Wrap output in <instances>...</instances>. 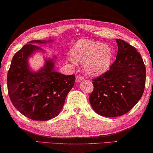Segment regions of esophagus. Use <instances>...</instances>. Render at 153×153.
Here are the masks:
<instances>
[{"instance_id": "esophagus-1", "label": "esophagus", "mask_w": 153, "mask_h": 153, "mask_svg": "<svg viewBox=\"0 0 153 153\" xmlns=\"http://www.w3.org/2000/svg\"><path fill=\"white\" fill-rule=\"evenodd\" d=\"M83 79H84V77L82 76H81V75H79V76H77L76 77V81L77 82H81Z\"/></svg>"}]
</instances>
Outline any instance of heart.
<instances>
[{
    "label": "heart",
    "instance_id": "1",
    "mask_svg": "<svg viewBox=\"0 0 153 153\" xmlns=\"http://www.w3.org/2000/svg\"><path fill=\"white\" fill-rule=\"evenodd\" d=\"M71 53L72 60L84 63L85 71L91 76H98L108 71L113 58L109 45L89 40H79L72 48Z\"/></svg>",
    "mask_w": 153,
    "mask_h": 153
}]
</instances>
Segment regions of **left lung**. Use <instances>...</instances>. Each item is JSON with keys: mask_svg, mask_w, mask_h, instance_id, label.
<instances>
[{"mask_svg": "<svg viewBox=\"0 0 153 153\" xmlns=\"http://www.w3.org/2000/svg\"><path fill=\"white\" fill-rule=\"evenodd\" d=\"M115 40L116 60L110 69L93 79V91L89 96L95 112L108 117L122 116L135 106L143 93L146 74L135 48L124 40Z\"/></svg>", "mask_w": 153, "mask_h": 153, "instance_id": "8db88e82", "label": "left lung"}]
</instances>
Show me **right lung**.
<instances>
[{
  "mask_svg": "<svg viewBox=\"0 0 153 153\" xmlns=\"http://www.w3.org/2000/svg\"><path fill=\"white\" fill-rule=\"evenodd\" d=\"M51 40H31L17 51L7 74V89L13 105L20 113L36 121H46L56 117L65 104L66 97L74 86V75L65 76L55 71L54 60H45L44 67L33 72L28 58L43 49L35 43Z\"/></svg>",
  "mask_w": 153,
  "mask_h": 153,
  "instance_id": "obj_1",
  "label": "right lung"
}]
</instances>
